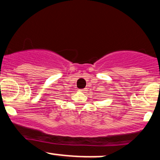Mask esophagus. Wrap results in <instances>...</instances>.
Returning <instances> with one entry per match:
<instances>
[{
    "mask_svg": "<svg viewBox=\"0 0 160 160\" xmlns=\"http://www.w3.org/2000/svg\"><path fill=\"white\" fill-rule=\"evenodd\" d=\"M80 92H85V89H80Z\"/></svg>",
    "mask_w": 160,
    "mask_h": 160,
    "instance_id": "34e87169",
    "label": "esophagus"
}]
</instances>
